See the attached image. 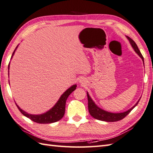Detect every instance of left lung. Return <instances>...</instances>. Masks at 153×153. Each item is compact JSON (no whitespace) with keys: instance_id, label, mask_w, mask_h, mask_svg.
<instances>
[{"instance_id":"8db88e82","label":"left lung","mask_w":153,"mask_h":153,"mask_svg":"<svg viewBox=\"0 0 153 153\" xmlns=\"http://www.w3.org/2000/svg\"><path fill=\"white\" fill-rule=\"evenodd\" d=\"M127 38L129 40L130 44H131L132 47H133L136 53L140 56L141 58L143 59V57L142 54H141L136 43L134 42V40H132L131 38H129V37L127 36ZM87 96H88V110L90 115L96 119V120L104 121H108V122H115V121H117L123 120V119L125 118L126 115H127L130 111H132V110L134 108L137 106V105L138 104L140 100V99L137 102L136 105L128 111H125V112H123V113L114 114V113L108 112L106 111H105L99 108L94 103V102L93 101L90 97H89L88 93H87Z\"/></svg>"}]
</instances>
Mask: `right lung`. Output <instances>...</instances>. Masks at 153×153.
Listing matches in <instances>:
<instances>
[{"label":"right lung","mask_w":153,"mask_h":153,"mask_svg":"<svg viewBox=\"0 0 153 153\" xmlns=\"http://www.w3.org/2000/svg\"><path fill=\"white\" fill-rule=\"evenodd\" d=\"M16 49H15V51H13L12 58L13 56V55L14 54ZM9 67H10V64L8 65V69H9ZM76 88V85H73V86L69 88L68 90L65 91L64 94L60 97V98H59V99L58 100V101L54 105V106L53 108H51L49 111H47L46 113L41 114V115L29 114L27 112H25V111L22 110L17 105L16 103V105L18 108L19 110L21 111V113L22 114L24 115L25 116L27 117L28 118L30 119V120H31L33 121L38 123H41V124H47V123H54L60 120L61 119L64 117V114H65V102H66L67 99H68L69 95L71 94L73 91L75 90Z\"/></svg>","instance_id":"obj_1"}]
</instances>
